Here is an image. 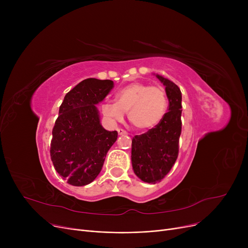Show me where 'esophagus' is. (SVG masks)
Masks as SVG:
<instances>
[{"label":"esophagus","mask_w":248,"mask_h":248,"mask_svg":"<svg viewBox=\"0 0 248 248\" xmlns=\"http://www.w3.org/2000/svg\"><path fill=\"white\" fill-rule=\"evenodd\" d=\"M117 134H119L120 136L127 135V133L124 131V129H123V128H117Z\"/></svg>","instance_id":"obj_1"}]
</instances>
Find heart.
Wrapping results in <instances>:
<instances>
[{
	"label": "heart",
	"mask_w": 248,
	"mask_h": 248,
	"mask_svg": "<svg viewBox=\"0 0 248 248\" xmlns=\"http://www.w3.org/2000/svg\"><path fill=\"white\" fill-rule=\"evenodd\" d=\"M168 108L169 98L164 88L133 82L117 91L115 101L103 102L101 112L111 123L123 121L124 112H127L131 124L145 131L164 120Z\"/></svg>",
	"instance_id": "b5f03b06"
}]
</instances>
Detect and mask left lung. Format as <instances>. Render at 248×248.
Wrapping results in <instances>:
<instances>
[{
  "label": "left lung",
  "instance_id": "8db88e82",
  "mask_svg": "<svg viewBox=\"0 0 248 248\" xmlns=\"http://www.w3.org/2000/svg\"><path fill=\"white\" fill-rule=\"evenodd\" d=\"M169 98V111L164 120L145 134L135 136L132 141V165L141 181L155 184L170 172L179 153L182 131V93L173 81L157 74Z\"/></svg>",
  "mask_w": 248,
  "mask_h": 248
}]
</instances>
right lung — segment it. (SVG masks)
<instances>
[{"label":"right lung","instance_id":"right-lung-1","mask_svg":"<svg viewBox=\"0 0 248 248\" xmlns=\"http://www.w3.org/2000/svg\"><path fill=\"white\" fill-rule=\"evenodd\" d=\"M113 81L87 78L66 93L52 131L50 155L57 173L72 186L91 183L100 173L117 132L103 128L96 104Z\"/></svg>","mask_w":248,"mask_h":248}]
</instances>
